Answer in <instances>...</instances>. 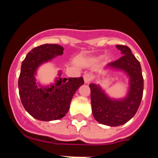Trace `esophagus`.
I'll list each match as a JSON object with an SVG mask.
<instances>
[{
	"instance_id": "34e87169",
	"label": "esophagus",
	"mask_w": 158,
	"mask_h": 158,
	"mask_svg": "<svg viewBox=\"0 0 158 158\" xmlns=\"http://www.w3.org/2000/svg\"><path fill=\"white\" fill-rule=\"evenodd\" d=\"M83 77L84 81H85V83H89L92 80V75L90 74V73H85V74H84Z\"/></svg>"
}]
</instances>
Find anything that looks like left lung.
<instances>
[{"instance_id":"8db88e82","label":"left lung","mask_w":158,"mask_h":158,"mask_svg":"<svg viewBox=\"0 0 158 158\" xmlns=\"http://www.w3.org/2000/svg\"><path fill=\"white\" fill-rule=\"evenodd\" d=\"M123 56L107 64V68L125 72L129 77V91L123 99H111L99 85H89L92 111L98 123L110 127L120 126L133 118L140 106L143 95V77L139 62L127 46L116 45Z\"/></svg>"}]
</instances>
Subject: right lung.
I'll use <instances>...</instances> for the list:
<instances>
[{"label":"right lung","instance_id":"obj_1","mask_svg":"<svg viewBox=\"0 0 158 158\" xmlns=\"http://www.w3.org/2000/svg\"><path fill=\"white\" fill-rule=\"evenodd\" d=\"M63 51L58 44H43L32 49L22 62L18 81L19 97L25 110L39 120L52 121L65 116L73 96L84 84L82 77L62 78L61 72L55 83L50 86L37 84L35 75L39 66L63 54Z\"/></svg>","mask_w":158,"mask_h":158}]
</instances>
